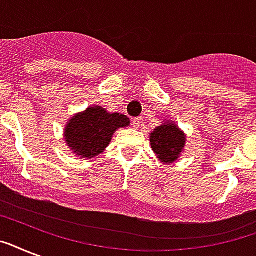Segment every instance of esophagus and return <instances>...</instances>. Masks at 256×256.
I'll list each match as a JSON object with an SVG mask.
<instances>
[{"instance_id": "34e87169", "label": "esophagus", "mask_w": 256, "mask_h": 256, "mask_svg": "<svg viewBox=\"0 0 256 256\" xmlns=\"http://www.w3.org/2000/svg\"><path fill=\"white\" fill-rule=\"evenodd\" d=\"M140 124H142V118H134V120H132V128H134L138 130V128H140Z\"/></svg>"}]
</instances>
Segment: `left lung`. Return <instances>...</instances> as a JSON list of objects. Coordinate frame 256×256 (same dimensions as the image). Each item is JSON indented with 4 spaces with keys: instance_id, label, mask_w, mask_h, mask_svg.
<instances>
[{
    "instance_id": "8db88e82",
    "label": "left lung",
    "mask_w": 256,
    "mask_h": 256,
    "mask_svg": "<svg viewBox=\"0 0 256 256\" xmlns=\"http://www.w3.org/2000/svg\"><path fill=\"white\" fill-rule=\"evenodd\" d=\"M152 152L164 164H172L183 152L186 136L184 132L172 122H166L154 128L150 134Z\"/></svg>"
}]
</instances>
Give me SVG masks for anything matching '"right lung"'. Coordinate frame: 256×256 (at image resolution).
<instances>
[{
  "label": "right lung",
  "instance_id": "obj_1",
  "mask_svg": "<svg viewBox=\"0 0 256 256\" xmlns=\"http://www.w3.org/2000/svg\"><path fill=\"white\" fill-rule=\"evenodd\" d=\"M130 120L124 114L108 112L100 106H92L78 112L65 128L66 144L82 158L96 156L108 146L114 132L126 128Z\"/></svg>",
  "mask_w": 256,
  "mask_h": 256
}]
</instances>
